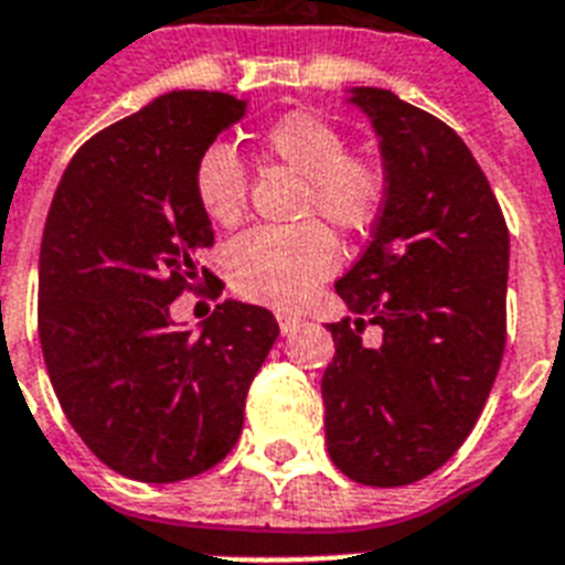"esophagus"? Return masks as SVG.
I'll list each match as a JSON object with an SVG mask.
<instances>
[{"mask_svg": "<svg viewBox=\"0 0 565 565\" xmlns=\"http://www.w3.org/2000/svg\"><path fill=\"white\" fill-rule=\"evenodd\" d=\"M275 319H278V328H281L284 337H287V333H292V330H296L298 324H301V319H298L296 313H284V310L278 316H275Z\"/></svg>", "mask_w": 565, "mask_h": 565, "instance_id": "34e87169", "label": "esophagus"}]
</instances>
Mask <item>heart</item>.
I'll return each mask as SVG.
<instances>
[{
	"label": "heart",
	"mask_w": 565,
	"mask_h": 565,
	"mask_svg": "<svg viewBox=\"0 0 565 565\" xmlns=\"http://www.w3.org/2000/svg\"><path fill=\"white\" fill-rule=\"evenodd\" d=\"M260 150L298 173L292 226L246 232L226 249L228 281L249 301L273 307L301 305L339 264L333 223L345 235L369 232L388 194L377 156L348 150L345 130L316 109H292L260 132ZM194 196L217 226H237L246 214V168L235 148L214 141L194 164Z\"/></svg>",
	"instance_id": "1"
}]
</instances>
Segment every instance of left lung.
<instances>
[{"mask_svg": "<svg viewBox=\"0 0 565 565\" xmlns=\"http://www.w3.org/2000/svg\"><path fill=\"white\" fill-rule=\"evenodd\" d=\"M388 177L383 214L337 292L328 324L324 438L333 465L371 488L435 473L473 433L505 354L508 226L458 132L388 89H354ZM377 323L381 339L361 330Z\"/></svg>", "mask_w": 565, "mask_h": 565, "instance_id": "8db88e82", "label": "left lung"}]
</instances>
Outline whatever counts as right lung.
<instances>
[{
	"label": "right lung",
	"instance_id": "1",
	"mask_svg": "<svg viewBox=\"0 0 565 565\" xmlns=\"http://www.w3.org/2000/svg\"><path fill=\"white\" fill-rule=\"evenodd\" d=\"M243 116L226 92H168L72 156L45 217V369L68 424L127 479L168 484L223 461L278 337L267 307L241 301L214 307L200 333L171 322V301L214 281L196 260L214 243L196 156Z\"/></svg>",
	"mask_w": 565,
	"mask_h": 565
}]
</instances>
